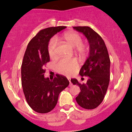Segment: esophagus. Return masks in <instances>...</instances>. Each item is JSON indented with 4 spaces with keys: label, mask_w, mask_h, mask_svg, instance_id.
<instances>
[{
    "label": "esophagus",
    "mask_w": 132,
    "mask_h": 132,
    "mask_svg": "<svg viewBox=\"0 0 132 132\" xmlns=\"http://www.w3.org/2000/svg\"><path fill=\"white\" fill-rule=\"evenodd\" d=\"M68 79L69 82H70V85H72V83H71V81H70L71 78H70V77H68Z\"/></svg>",
    "instance_id": "obj_1"
}]
</instances>
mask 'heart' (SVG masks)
<instances>
[{
    "instance_id": "heart-1",
    "label": "heart",
    "mask_w": 132,
    "mask_h": 132,
    "mask_svg": "<svg viewBox=\"0 0 132 132\" xmlns=\"http://www.w3.org/2000/svg\"><path fill=\"white\" fill-rule=\"evenodd\" d=\"M66 42L75 48V51L80 55H83L86 51V48L83 45L82 37L80 35L76 33H68L64 36ZM58 39L56 37H53L51 39L48 45V53L50 57L54 59L57 56ZM78 68V62L76 59H62L56 64V69L59 73L66 76H70L73 74Z\"/></svg>"
}]
</instances>
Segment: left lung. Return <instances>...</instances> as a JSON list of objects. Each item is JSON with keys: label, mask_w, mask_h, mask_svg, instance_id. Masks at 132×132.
I'll return each mask as SVG.
<instances>
[{"label": "left lung", "mask_w": 132, "mask_h": 132, "mask_svg": "<svg viewBox=\"0 0 132 132\" xmlns=\"http://www.w3.org/2000/svg\"><path fill=\"white\" fill-rule=\"evenodd\" d=\"M82 33L89 44V54L79 71L81 76H87L86 84H80L72 79L73 85H78L80 92L76 100L85 109H94L102 103L110 81V60L105 43L101 37L88 26L73 27Z\"/></svg>", "instance_id": "left-lung-1"}]
</instances>
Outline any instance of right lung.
<instances>
[{
	"label": "right lung",
	"instance_id": "right-lung-1",
	"mask_svg": "<svg viewBox=\"0 0 132 132\" xmlns=\"http://www.w3.org/2000/svg\"><path fill=\"white\" fill-rule=\"evenodd\" d=\"M66 28L58 26L41 29L29 41L23 56L21 69L23 93L29 106L39 113L51 111L57 104L60 93L70 84L62 75L57 74L53 80L44 76V67L50 61L48 42Z\"/></svg>",
	"mask_w": 132,
	"mask_h": 132
}]
</instances>
